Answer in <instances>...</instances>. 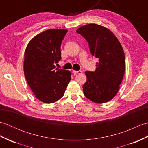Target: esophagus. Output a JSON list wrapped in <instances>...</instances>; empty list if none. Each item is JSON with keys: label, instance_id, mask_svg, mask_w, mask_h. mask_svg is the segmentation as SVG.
<instances>
[{"label": "esophagus", "instance_id": "1", "mask_svg": "<svg viewBox=\"0 0 148 148\" xmlns=\"http://www.w3.org/2000/svg\"><path fill=\"white\" fill-rule=\"evenodd\" d=\"M73 72H74V74H82V71H73Z\"/></svg>", "mask_w": 148, "mask_h": 148}]
</instances>
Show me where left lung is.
Returning a JSON list of instances; mask_svg holds the SVG:
<instances>
[{"instance_id":"8db88e82","label":"left lung","mask_w":148,"mask_h":148,"mask_svg":"<svg viewBox=\"0 0 148 148\" xmlns=\"http://www.w3.org/2000/svg\"><path fill=\"white\" fill-rule=\"evenodd\" d=\"M76 32L86 39L92 55L99 59L95 71L85 72L84 95L97 103L108 102L117 94L124 76L123 49L117 37L105 27L91 23L81 27Z\"/></svg>"}]
</instances>
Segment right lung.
<instances>
[{
  "label": "right lung",
  "instance_id": "add662e5",
  "mask_svg": "<svg viewBox=\"0 0 148 148\" xmlns=\"http://www.w3.org/2000/svg\"><path fill=\"white\" fill-rule=\"evenodd\" d=\"M67 31H44L30 40L25 51V76L36 98L44 103L60 99L71 79V71L54 69L61 59V43Z\"/></svg>",
  "mask_w": 148,
  "mask_h": 148
}]
</instances>
